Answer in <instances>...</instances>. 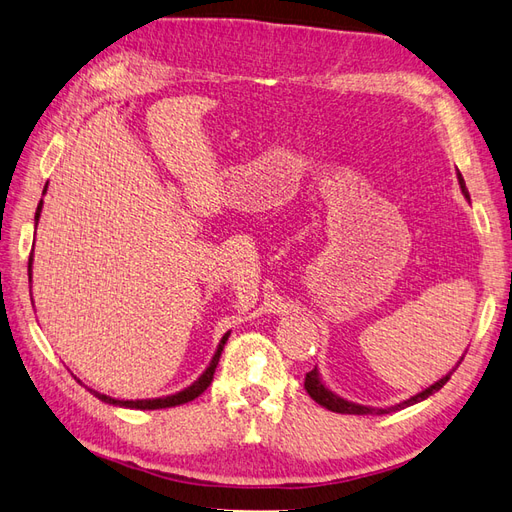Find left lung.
Masks as SVG:
<instances>
[{"instance_id":"left-lung-1","label":"left lung","mask_w":512,"mask_h":512,"mask_svg":"<svg viewBox=\"0 0 512 512\" xmlns=\"http://www.w3.org/2000/svg\"><path fill=\"white\" fill-rule=\"evenodd\" d=\"M458 181H460V187H462V194H465V196L469 198L465 178H462L460 172H458ZM460 362H462V360H460ZM460 362H458V364H460ZM456 368H458V366H456ZM449 377H451V373L445 375V377L441 379V382H436L434 386H430V388H425L423 392H419V395H414V397H410L408 401L397 403V406H390V408H366V406H358V403H351V401L340 399L338 395H334V392L327 390V388L323 386V382H320V377H318V373H316V368H314V371H310V373L305 375V390H307V395H310L316 403H320V406L331 410V412H340V414H388V412H395V410H401V408H408V406H412V403H419V401L427 399L430 395H434V392H438V390H441V388L449 382Z\"/></svg>"}]
</instances>
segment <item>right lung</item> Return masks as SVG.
<instances>
[{"label": "right lung", "instance_id": "add662e5", "mask_svg": "<svg viewBox=\"0 0 512 512\" xmlns=\"http://www.w3.org/2000/svg\"><path fill=\"white\" fill-rule=\"evenodd\" d=\"M43 194H45V189H43ZM41 205H43V200L39 202L37 213H34V220H39V216H41ZM30 272H32V253H30V259H28V277H30ZM227 340H229V334H224V338L220 340V344H218V351H216V355H213V360H211L209 368H207L205 373H202V375L198 377V382H194L192 386L185 388V390H181V392H176V395L161 397V399L120 401V399L106 397V395H102V392H98V390H91V388H89V390H91L93 395L98 397L100 401H104V403H113V406H124V408H135V410H159V408L181 406V403H187V401L196 399L198 395H202V392H205V390L209 388V384L213 382V373H216V366H218V360H220V353H222V349H224V344H227Z\"/></svg>", "mask_w": 512, "mask_h": 512}]
</instances>
